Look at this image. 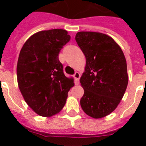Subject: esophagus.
I'll return each instance as SVG.
<instances>
[{"instance_id": "1", "label": "esophagus", "mask_w": 146, "mask_h": 146, "mask_svg": "<svg viewBox=\"0 0 146 146\" xmlns=\"http://www.w3.org/2000/svg\"><path fill=\"white\" fill-rule=\"evenodd\" d=\"M74 78H75V84L78 85L79 84V80L80 77V73L79 72H76L75 74L73 75Z\"/></svg>"}]
</instances>
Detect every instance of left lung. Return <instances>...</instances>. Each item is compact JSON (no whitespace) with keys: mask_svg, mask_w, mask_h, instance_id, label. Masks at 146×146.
Instances as JSON below:
<instances>
[{"mask_svg":"<svg viewBox=\"0 0 146 146\" xmlns=\"http://www.w3.org/2000/svg\"><path fill=\"white\" fill-rule=\"evenodd\" d=\"M75 38L86 60L80 80L84 89L80 105L89 117H104L117 108L127 89L126 58L120 47L106 34L79 32Z\"/></svg>","mask_w":146,"mask_h":146,"instance_id":"8db88e82","label":"left lung"}]
</instances>
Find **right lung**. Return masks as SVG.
<instances>
[{"mask_svg": "<svg viewBox=\"0 0 146 146\" xmlns=\"http://www.w3.org/2000/svg\"><path fill=\"white\" fill-rule=\"evenodd\" d=\"M70 39L64 29L40 31L24 43L17 66L18 86L25 102L42 117L61 111L68 92L74 86L58 59L60 50Z\"/></svg>", "mask_w": 146, "mask_h": 146, "instance_id": "right-lung-1", "label": "right lung"}]
</instances>
